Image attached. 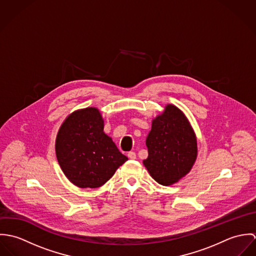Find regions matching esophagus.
Wrapping results in <instances>:
<instances>
[{
	"mask_svg": "<svg viewBox=\"0 0 256 256\" xmlns=\"http://www.w3.org/2000/svg\"><path fill=\"white\" fill-rule=\"evenodd\" d=\"M127 156H128V158H129L130 160H135V158H137V156H136V154H135L134 152H129L127 154Z\"/></svg>",
	"mask_w": 256,
	"mask_h": 256,
	"instance_id": "obj_1",
	"label": "esophagus"
}]
</instances>
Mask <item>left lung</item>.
Listing matches in <instances>:
<instances>
[{
  "label": "left lung",
  "instance_id": "obj_1",
  "mask_svg": "<svg viewBox=\"0 0 256 256\" xmlns=\"http://www.w3.org/2000/svg\"><path fill=\"white\" fill-rule=\"evenodd\" d=\"M146 145L148 156L143 164L150 176L164 186L178 182L197 158L196 134L182 110L170 104L152 120Z\"/></svg>",
  "mask_w": 256,
  "mask_h": 256
}]
</instances>
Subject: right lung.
Returning <instances> with one entry per match:
<instances>
[{
  "label": "right lung",
  "instance_id": "1",
  "mask_svg": "<svg viewBox=\"0 0 256 256\" xmlns=\"http://www.w3.org/2000/svg\"><path fill=\"white\" fill-rule=\"evenodd\" d=\"M96 108L72 112L60 126L55 152L65 176L80 188H98L110 180L128 158L104 132Z\"/></svg>",
  "mask_w": 256,
  "mask_h": 256
}]
</instances>
